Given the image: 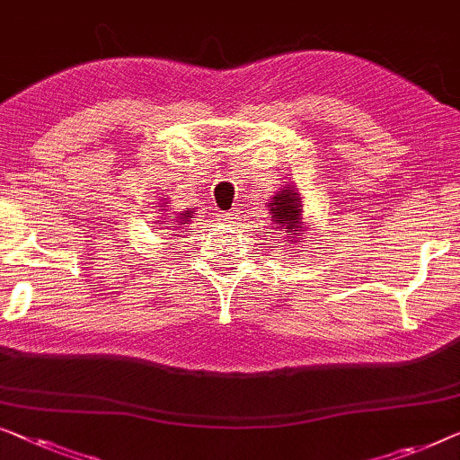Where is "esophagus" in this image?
<instances>
[{"label": "esophagus", "instance_id": "1", "mask_svg": "<svg viewBox=\"0 0 460 460\" xmlns=\"http://www.w3.org/2000/svg\"><path fill=\"white\" fill-rule=\"evenodd\" d=\"M222 219L226 226H236L238 224V211H226V214H222Z\"/></svg>", "mask_w": 460, "mask_h": 460}]
</instances>
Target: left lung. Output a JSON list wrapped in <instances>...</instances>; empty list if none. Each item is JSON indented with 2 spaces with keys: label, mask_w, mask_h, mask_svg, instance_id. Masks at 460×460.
<instances>
[{
  "label": "left lung",
  "mask_w": 460,
  "mask_h": 460,
  "mask_svg": "<svg viewBox=\"0 0 460 460\" xmlns=\"http://www.w3.org/2000/svg\"><path fill=\"white\" fill-rule=\"evenodd\" d=\"M305 203L298 189L292 182L279 186L274 192V197L268 201L270 211V224L268 230H276L278 234L288 241V249L295 244H303V236L307 234V224H305ZM268 234V232H265ZM296 251V249H295Z\"/></svg>",
  "instance_id": "1"
}]
</instances>
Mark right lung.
Returning a JSON list of instances; mask_svg holds the SVG:
<instances>
[{"label":"right lung","instance_id":"right-lung-1","mask_svg":"<svg viewBox=\"0 0 460 460\" xmlns=\"http://www.w3.org/2000/svg\"><path fill=\"white\" fill-rule=\"evenodd\" d=\"M155 208H159L157 214H162L155 219V230H164V234L186 232V226L190 224L192 216H195V208H186L182 211H176L170 205L168 199H159Z\"/></svg>","mask_w":460,"mask_h":460}]
</instances>
